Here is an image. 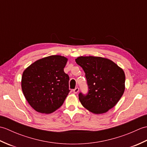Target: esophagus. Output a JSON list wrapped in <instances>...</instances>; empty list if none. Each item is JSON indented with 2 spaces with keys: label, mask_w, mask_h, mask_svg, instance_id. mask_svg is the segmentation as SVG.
I'll use <instances>...</instances> for the list:
<instances>
[{
  "label": "esophagus",
  "mask_w": 147,
  "mask_h": 147,
  "mask_svg": "<svg viewBox=\"0 0 147 147\" xmlns=\"http://www.w3.org/2000/svg\"><path fill=\"white\" fill-rule=\"evenodd\" d=\"M78 92H79V88H78V87H76V88H74V89L73 90V92H74V93H77Z\"/></svg>",
  "instance_id": "34e87169"
}]
</instances>
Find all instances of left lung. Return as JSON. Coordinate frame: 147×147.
I'll use <instances>...</instances> for the list:
<instances>
[{"label":"left lung","mask_w":147,"mask_h":147,"mask_svg":"<svg viewBox=\"0 0 147 147\" xmlns=\"http://www.w3.org/2000/svg\"><path fill=\"white\" fill-rule=\"evenodd\" d=\"M75 61L85 73L88 86L86 95L79 93L83 107L96 114L114 107L125 90L124 71L113 61L100 57L82 56Z\"/></svg>","instance_id":"1"}]
</instances>
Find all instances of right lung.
Returning a JSON list of instances; mask_svg holds the SVG:
<instances>
[{"label":"right lung","instance_id":"1","mask_svg":"<svg viewBox=\"0 0 147 147\" xmlns=\"http://www.w3.org/2000/svg\"><path fill=\"white\" fill-rule=\"evenodd\" d=\"M67 59L51 55L35 61L24 71L21 88L26 100L40 113L50 114L63 104L70 90L64 68Z\"/></svg>","mask_w":147,"mask_h":147}]
</instances>
